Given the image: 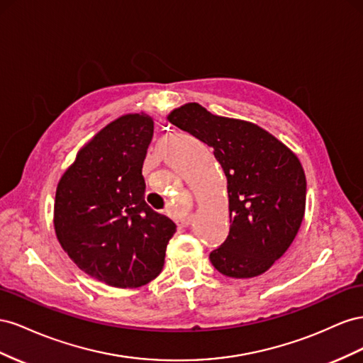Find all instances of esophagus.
<instances>
[{
	"label": "esophagus",
	"mask_w": 363,
	"mask_h": 363,
	"mask_svg": "<svg viewBox=\"0 0 363 363\" xmlns=\"http://www.w3.org/2000/svg\"><path fill=\"white\" fill-rule=\"evenodd\" d=\"M191 220H193V214H189V216H185V217H181L179 225L185 228V226H189L191 223Z\"/></svg>",
	"instance_id": "obj_1"
}]
</instances>
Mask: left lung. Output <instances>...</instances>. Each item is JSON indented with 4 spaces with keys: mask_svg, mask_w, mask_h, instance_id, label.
I'll list each match as a JSON object with an SVG mask.
<instances>
[{
    "mask_svg": "<svg viewBox=\"0 0 363 363\" xmlns=\"http://www.w3.org/2000/svg\"><path fill=\"white\" fill-rule=\"evenodd\" d=\"M167 118L214 149L228 179L230 234L210 262L233 278L264 274L292 245L304 217L307 184L298 157L257 124L213 116L199 103Z\"/></svg>",
    "mask_w": 363,
    "mask_h": 363,
    "instance_id": "left-lung-1",
    "label": "left lung"
}]
</instances>
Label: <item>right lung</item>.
I'll list each match as a JSON object with an SVG mask.
<instances>
[{"label": "right lung", "mask_w": 363, "mask_h": 363, "mask_svg": "<svg viewBox=\"0 0 363 363\" xmlns=\"http://www.w3.org/2000/svg\"><path fill=\"white\" fill-rule=\"evenodd\" d=\"M153 137L147 113H126L77 153L56 189L55 231L72 262L112 287H141L162 271L176 233L144 201L143 164Z\"/></svg>", "instance_id": "right-lung-1"}]
</instances>
